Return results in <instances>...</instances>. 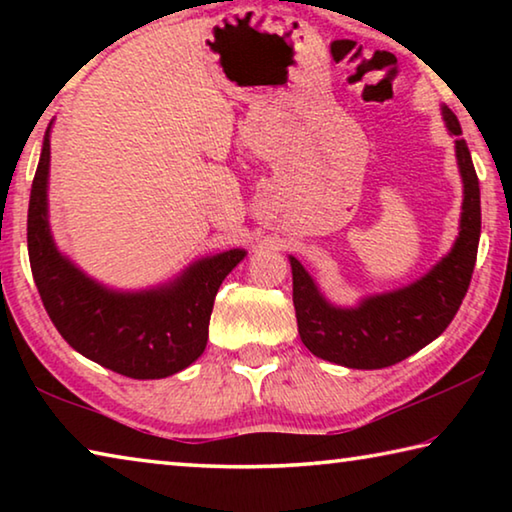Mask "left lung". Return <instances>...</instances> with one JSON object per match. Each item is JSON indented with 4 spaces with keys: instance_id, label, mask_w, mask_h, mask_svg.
I'll list each match as a JSON object with an SVG mask.
<instances>
[{
    "instance_id": "1",
    "label": "left lung",
    "mask_w": 512,
    "mask_h": 512,
    "mask_svg": "<svg viewBox=\"0 0 512 512\" xmlns=\"http://www.w3.org/2000/svg\"><path fill=\"white\" fill-rule=\"evenodd\" d=\"M443 117L449 133L456 135L465 194L461 232L452 253L411 287L366 298L354 309L329 305L298 259L289 257L298 332L316 357L359 370L393 366L438 339L461 307L479 250L481 194L470 149L461 140V124L449 108H443Z\"/></svg>"
}]
</instances>
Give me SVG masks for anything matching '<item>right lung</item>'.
Listing matches in <instances>:
<instances>
[{
  "label": "right lung",
  "mask_w": 512,
  "mask_h": 512,
  "mask_svg": "<svg viewBox=\"0 0 512 512\" xmlns=\"http://www.w3.org/2000/svg\"><path fill=\"white\" fill-rule=\"evenodd\" d=\"M49 128L31 185L29 262L51 323L83 357L131 379H162L201 357L216 291L246 250L205 257L167 287L115 293L58 253L47 221Z\"/></svg>",
  "instance_id": "obj_1"
}]
</instances>
